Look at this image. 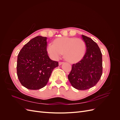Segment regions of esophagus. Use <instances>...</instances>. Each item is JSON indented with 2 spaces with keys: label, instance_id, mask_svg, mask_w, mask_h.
<instances>
[{
  "label": "esophagus",
  "instance_id": "34e87169",
  "mask_svg": "<svg viewBox=\"0 0 120 120\" xmlns=\"http://www.w3.org/2000/svg\"><path fill=\"white\" fill-rule=\"evenodd\" d=\"M64 63V62H63V61H59V65L60 66V65H61V64H63Z\"/></svg>",
  "mask_w": 120,
  "mask_h": 120
}]
</instances>
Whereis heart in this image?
<instances>
[{
	"label": "heart",
	"mask_w": 120,
	"mask_h": 120,
	"mask_svg": "<svg viewBox=\"0 0 120 120\" xmlns=\"http://www.w3.org/2000/svg\"><path fill=\"white\" fill-rule=\"evenodd\" d=\"M86 50L85 41L81 38L61 37L56 38L53 45H49L47 51L52 59H59L62 53L67 60L76 63L84 56Z\"/></svg>",
	"instance_id": "1"
}]
</instances>
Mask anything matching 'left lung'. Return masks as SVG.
<instances>
[{"label":"left lung","mask_w":120,"mask_h":120,"mask_svg":"<svg viewBox=\"0 0 120 120\" xmlns=\"http://www.w3.org/2000/svg\"><path fill=\"white\" fill-rule=\"evenodd\" d=\"M82 38L86 45V52L82 59L72 65L68 80L74 88L86 90L95 86L103 73L102 54L99 46L85 35Z\"/></svg>","instance_id":"left-lung-1"}]
</instances>
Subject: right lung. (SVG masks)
I'll list each match as a JSON object with an SVG mask.
<instances>
[{"label": "right lung", "instance_id": "obj_1", "mask_svg": "<svg viewBox=\"0 0 120 120\" xmlns=\"http://www.w3.org/2000/svg\"><path fill=\"white\" fill-rule=\"evenodd\" d=\"M46 38L38 36L25 44L17 56V75L21 84L30 90H39L48 83L58 61L50 59Z\"/></svg>", "mask_w": 120, "mask_h": 120}]
</instances>
